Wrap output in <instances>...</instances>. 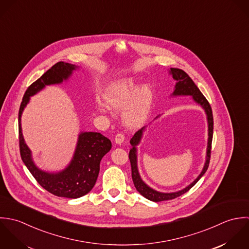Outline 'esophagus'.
I'll return each instance as SVG.
<instances>
[{
    "label": "esophagus",
    "instance_id": "esophagus-1",
    "mask_svg": "<svg viewBox=\"0 0 249 249\" xmlns=\"http://www.w3.org/2000/svg\"><path fill=\"white\" fill-rule=\"evenodd\" d=\"M124 139H125L124 135H123L122 133H118V134H116V136H115V138H114V142H115L117 144H121V143H123Z\"/></svg>",
    "mask_w": 249,
    "mask_h": 249
}]
</instances>
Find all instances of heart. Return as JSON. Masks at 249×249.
Instances as JSON below:
<instances>
[{"label":"heart","mask_w":249,"mask_h":249,"mask_svg":"<svg viewBox=\"0 0 249 249\" xmlns=\"http://www.w3.org/2000/svg\"><path fill=\"white\" fill-rule=\"evenodd\" d=\"M103 98L106 105L114 109L123 108V121L129 128L141 127L147 120L153 106L154 93L148 85L140 88L134 78H127L109 85Z\"/></svg>","instance_id":"1"}]
</instances>
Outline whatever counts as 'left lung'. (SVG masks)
Returning <instances> with one entry per match:
<instances>
[{
  "label": "left lung",
  "instance_id": "8db88e82",
  "mask_svg": "<svg viewBox=\"0 0 249 249\" xmlns=\"http://www.w3.org/2000/svg\"><path fill=\"white\" fill-rule=\"evenodd\" d=\"M169 73L172 75L173 79L176 81V85L174 87V91L171 94V96H193V99L195 100L197 104H199L205 110L207 114V120H208V146H207V155H206V161L204 164V167L199 174L198 177L187 188L184 190H181L176 193H160L153 189H151L149 186H147L142 179L140 176L139 169H138V159H137V145L141 142V140L142 138V133L144 128L139 130L134 137L131 139L130 143L132 144V148L129 153V159L131 162L132 167V179L134 182V185L137 189V191L143 196L145 198L154 201V202H160L165 200L176 198L181 196L182 195L189 192L197 182L199 179L205 174V172L208 169L210 159H211V149H212V141H213V111L212 107L209 104V102L204 97V95L201 93L196 85L194 83V81L191 79V77L182 69L178 68H170Z\"/></svg>",
  "mask_w": 249,
  "mask_h": 249
}]
</instances>
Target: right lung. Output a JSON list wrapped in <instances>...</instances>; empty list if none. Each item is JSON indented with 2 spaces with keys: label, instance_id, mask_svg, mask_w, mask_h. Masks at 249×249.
I'll list each match as a JSON object with an SVG mask.
<instances>
[{
  "label": "right lung",
  "instance_id": "add662e5",
  "mask_svg": "<svg viewBox=\"0 0 249 249\" xmlns=\"http://www.w3.org/2000/svg\"><path fill=\"white\" fill-rule=\"evenodd\" d=\"M77 68L78 66L63 61L53 65L28 88L20 105L18 115L19 146L22 160L43 189L55 196L66 198H79L92 190L99 174L100 161L111 148L110 141L100 133L82 132L79 135L73 159L67 167L56 173L46 172L35 164L32 152L25 143L21 128V115L31 96L39 92L46 86L61 84Z\"/></svg>",
  "mask_w": 249,
  "mask_h": 249
}]
</instances>
